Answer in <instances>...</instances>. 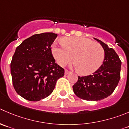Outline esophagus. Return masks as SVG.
<instances>
[{
	"label": "esophagus",
	"mask_w": 129,
	"mask_h": 129,
	"mask_svg": "<svg viewBox=\"0 0 129 129\" xmlns=\"http://www.w3.org/2000/svg\"><path fill=\"white\" fill-rule=\"evenodd\" d=\"M70 72L69 71H67V70H65V74L66 75H67L68 74H69Z\"/></svg>",
	"instance_id": "1"
}]
</instances>
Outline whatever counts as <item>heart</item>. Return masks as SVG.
<instances>
[{"label": "heart", "instance_id": "b5f03b06", "mask_svg": "<svg viewBox=\"0 0 129 129\" xmlns=\"http://www.w3.org/2000/svg\"><path fill=\"white\" fill-rule=\"evenodd\" d=\"M52 53L57 63L65 66L73 59L74 66L83 75L96 72L105 59V50L100 44L82 37H66L59 45L52 46Z\"/></svg>", "mask_w": 129, "mask_h": 129}]
</instances>
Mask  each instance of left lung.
<instances>
[{
  "mask_svg": "<svg viewBox=\"0 0 129 129\" xmlns=\"http://www.w3.org/2000/svg\"><path fill=\"white\" fill-rule=\"evenodd\" d=\"M105 50V59L101 67L92 75L78 77L72 86L79 98L87 101H100L112 94L120 78L122 62L115 51L103 42L94 38Z\"/></svg>",
  "mask_w": 129,
  "mask_h": 129,
  "instance_id": "obj_1",
  "label": "left lung"
}]
</instances>
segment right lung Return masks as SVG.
I'll return each instance as SVG.
<instances>
[{"label": "right lung", "mask_w": 129, "mask_h": 129, "mask_svg": "<svg viewBox=\"0 0 129 129\" xmlns=\"http://www.w3.org/2000/svg\"><path fill=\"white\" fill-rule=\"evenodd\" d=\"M57 35L43 33L31 36L16 48L11 63L16 92L27 100L38 102L52 92L64 69L55 63L51 45Z\"/></svg>", "instance_id": "obj_1"}]
</instances>
